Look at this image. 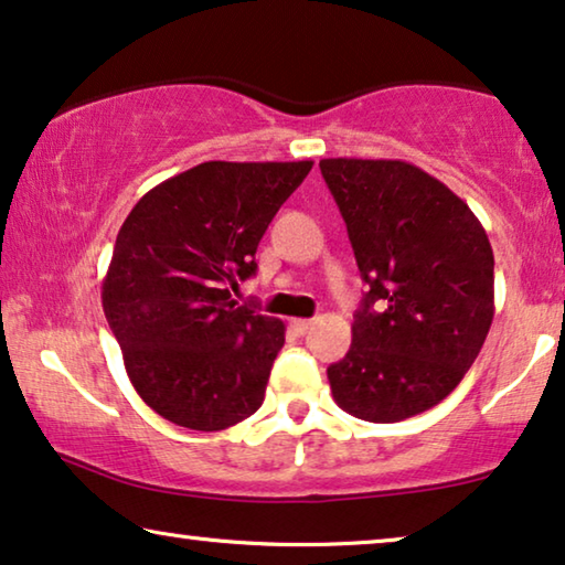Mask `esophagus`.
<instances>
[{
	"mask_svg": "<svg viewBox=\"0 0 565 565\" xmlns=\"http://www.w3.org/2000/svg\"><path fill=\"white\" fill-rule=\"evenodd\" d=\"M315 324V320H291V328H294V332H297V335H305V332L312 328Z\"/></svg>",
	"mask_w": 565,
	"mask_h": 565,
	"instance_id": "esophagus-1",
	"label": "esophagus"
}]
</instances>
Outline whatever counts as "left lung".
I'll return each instance as SVG.
<instances>
[{
    "label": "left lung",
    "instance_id": "1",
    "mask_svg": "<svg viewBox=\"0 0 565 565\" xmlns=\"http://www.w3.org/2000/svg\"><path fill=\"white\" fill-rule=\"evenodd\" d=\"M361 279L353 343L328 369L338 407L399 423L460 384L494 320V253L468 204L407 161L322 158Z\"/></svg>",
    "mask_w": 565,
    "mask_h": 565
}]
</instances>
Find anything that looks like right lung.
<instances>
[{"label":"right lung","mask_w":565,"mask_h":565,"mask_svg":"<svg viewBox=\"0 0 565 565\" xmlns=\"http://www.w3.org/2000/svg\"><path fill=\"white\" fill-rule=\"evenodd\" d=\"M312 161H206L166 179L122 222L102 307L140 399L173 425L217 433L264 404L284 322L237 305L268 222Z\"/></svg>","instance_id":"add662e5"}]
</instances>
